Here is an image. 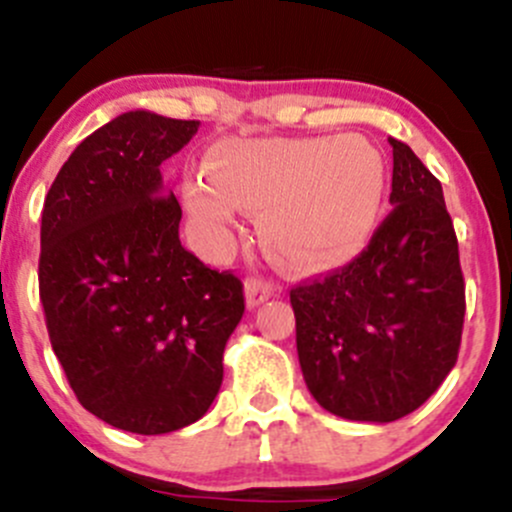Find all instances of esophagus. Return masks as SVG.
Listing matches in <instances>:
<instances>
[{"mask_svg":"<svg viewBox=\"0 0 512 512\" xmlns=\"http://www.w3.org/2000/svg\"><path fill=\"white\" fill-rule=\"evenodd\" d=\"M275 294V287L270 285L267 280H262V277H247L245 282V299H247V307H257V304L267 302V299Z\"/></svg>","mask_w":512,"mask_h":512,"instance_id":"esophagus-1","label":"esophagus"}]
</instances>
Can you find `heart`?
<instances>
[{"mask_svg": "<svg viewBox=\"0 0 512 512\" xmlns=\"http://www.w3.org/2000/svg\"><path fill=\"white\" fill-rule=\"evenodd\" d=\"M386 195V160L364 136L247 138L210 148L185 175L183 203L200 247L227 250L240 210L260 213V242L289 272H322L369 240Z\"/></svg>", "mask_w": 512, "mask_h": 512, "instance_id": "heart-1", "label": "heart"}]
</instances>
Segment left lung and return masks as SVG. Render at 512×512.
<instances>
[{
    "label": "left lung",
    "instance_id": "left-lung-1",
    "mask_svg": "<svg viewBox=\"0 0 512 512\" xmlns=\"http://www.w3.org/2000/svg\"><path fill=\"white\" fill-rule=\"evenodd\" d=\"M394 148L391 210L342 270L289 289L309 394L329 414L389 423L416 411L456 366L466 285L441 183Z\"/></svg>",
    "mask_w": 512,
    "mask_h": 512
}]
</instances>
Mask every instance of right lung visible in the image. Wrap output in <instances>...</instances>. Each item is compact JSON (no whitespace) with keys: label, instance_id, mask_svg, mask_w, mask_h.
Returning a JSON list of instances; mask_svg holds the SVG:
<instances>
[{"label":"right lung","instance_id":"add662e5","mask_svg":"<svg viewBox=\"0 0 512 512\" xmlns=\"http://www.w3.org/2000/svg\"><path fill=\"white\" fill-rule=\"evenodd\" d=\"M198 121L128 111L76 146L41 213L39 297L56 359L86 411L158 436L205 416L245 312L242 282L180 245L160 163Z\"/></svg>","mask_w":512,"mask_h":512}]
</instances>
